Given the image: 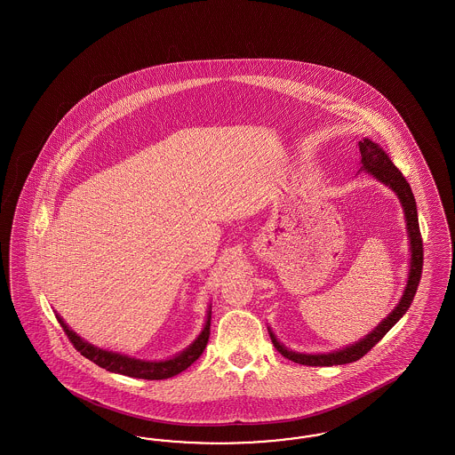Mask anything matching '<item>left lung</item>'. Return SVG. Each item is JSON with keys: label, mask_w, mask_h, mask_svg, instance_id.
Returning <instances> with one entry per match:
<instances>
[{"label": "left lung", "mask_w": 455, "mask_h": 455, "mask_svg": "<svg viewBox=\"0 0 455 455\" xmlns=\"http://www.w3.org/2000/svg\"><path fill=\"white\" fill-rule=\"evenodd\" d=\"M360 148V164L362 168L358 172H365L372 175L373 179L379 180L384 183L392 192L397 195L400 205L403 210V219H405V228H407V236H409V251H411V260H409V274H407V285L403 289V293L400 297L399 303L395 308L387 315L371 333H367L363 339L357 340L355 344L347 345L344 348L327 352V354H300L293 352L287 348L285 345L280 344L276 339L274 331L268 327L270 339L275 345L276 350L285 358H289L295 363L302 365H310V367H331V365H344L355 362L358 358L363 357L373 345L377 344L387 331H390L403 314L409 310L411 303L413 300V295L419 287L420 282V274H422V263H424V250H422V238H420V230H419V217H417V205L413 198L412 188L400 173L399 168L394 165L390 156L387 155L386 150L372 141L371 138H363L358 141Z\"/></svg>", "instance_id": "obj_1"}]
</instances>
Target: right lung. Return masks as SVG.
Listing matches in <instances>:
<instances>
[{
  "label": "right lung",
  "instance_id": "1",
  "mask_svg": "<svg viewBox=\"0 0 455 455\" xmlns=\"http://www.w3.org/2000/svg\"><path fill=\"white\" fill-rule=\"evenodd\" d=\"M60 325L63 327L65 333L68 335L69 342L75 345V348L82 354L83 357L95 362L101 369H107L108 372L122 373L135 379H147V380H164L175 377L180 372L187 371L196 358L200 357L205 350L210 337V320H212V305L208 307L207 320L204 323V329L198 333V337L193 340L187 348H183L173 357L164 360H141V358L124 355L120 352H113L107 348H100L97 345L86 342L76 331H71L61 315L56 314Z\"/></svg>",
  "mask_w": 455,
  "mask_h": 455
}]
</instances>
